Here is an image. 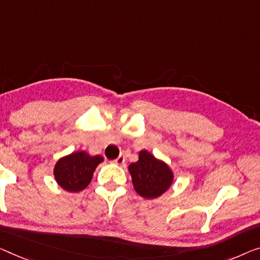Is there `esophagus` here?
<instances>
[{
    "label": "esophagus",
    "instance_id": "34e87169",
    "mask_svg": "<svg viewBox=\"0 0 260 260\" xmlns=\"http://www.w3.org/2000/svg\"><path fill=\"white\" fill-rule=\"evenodd\" d=\"M123 162H125V156H123L122 154L119 155V156L114 160V164H117V165H119V166L123 165Z\"/></svg>",
    "mask_w": 260,
    "mask_h": 260
}]
</instances>
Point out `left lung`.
<instances>
[{"mask_svg": "<svg viewBox=\"0 0 260 260\" xmlns=\"http://www.w3.org/2000/svg\"><path fill=\"white\" fill-rule=\"evenodd\" d=\"M128 170L134 189L145 199L162 195L173 182V173L168 166L147 150H141L139 161L129 165Z\"/></svg>", "mask_w": 260, "mask_h": 260, "instance_id": "1", "label": "left lung"}]
</instances>
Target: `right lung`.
Segmentation results:
<instances>
[{
  "instance_id": "1",
  "label": "right lung",
  "mask_w": 260,
  "mask_h": 260,
  "mask_svg": "<svg viewBox=\"0 0 260 260\" xmlns=\"http://www.w3.org/2000/svg\"><path fill=\"white\" fill-rule=\"evenodd\" d=\"M104 158L90 156L86 152H76L61 157L56 164L55 177L58 184L68 191H80L90 183L93 173Z\"/></svg>"
}]
</instances>
